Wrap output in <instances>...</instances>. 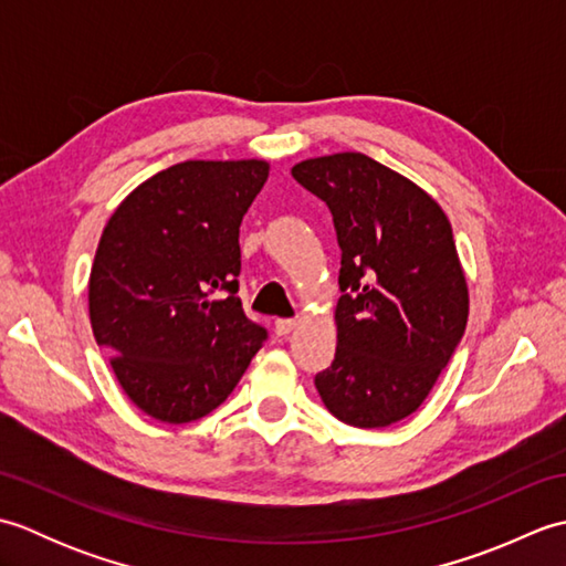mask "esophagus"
I'll list each match as a JSON object with an SVG mask.
<instances>
[{
    "mask_svg": "<svg viewBox=\"0 0 566 566\" xmlns=\"http://www.w3.org/2000/svg\"><path fill=\"white\" fill-rule=\"evenodd\" d=\"M296 328V318H276L274 321V333L276 335H286Z\"/></svg>",
    "mask_w": 566,
    "mask_h": 566,
    "instance_id": "obj_1",
    "label": "esophagus"
}]
</instances>
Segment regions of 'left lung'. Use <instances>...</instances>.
I'll list each match as a JSON object with an SVG mask.
<instances>
[{"instance_id":"obj_1","label":"left lung","mask_w":566,"mask_h":566,"mask_svg":"<svg viewBox=\"0 0 566 566\" xmlns=\"http://www.w3.org/2000/svg\"><path fill=\"white\" fill-rule=\"evenodd\" d=\"M292 175L326 201L340 245L338 350L316 389L343 423L387 428L418 411L464 335L452 226L411 179L363 153L304 160Z\"/></svg>"}]
</instances>
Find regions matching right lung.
Returning <instances> with one entry per match:
<instances>
[{
  "label": "right lung",
  "instance_id": "obj_1",
  "mask_svg": "<svg viewBox=\"0 0 566 566\" xmlns=\"http://www.w3.org/2000/svg\"><path fill=\"white\" fill-rule=\"evenodd\" d=\"M264 160H187L118 203L90 274L94 340L128 399L163 423L221 406L268 331L238 294V233Z\"/></svg>",
  "mask_w": 566,
  "mask_h": 566
}]
</instances>
